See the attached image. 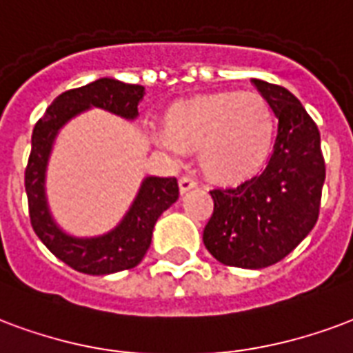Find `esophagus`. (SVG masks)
I'll list each match as a JSON object with an SVG mask.
<instances>
[{
  "label": "esophagus",
  "mask_w": 353,
  "mask_h": 353,
  "mask_svg": "<svg viewBox=\"0 0 353 353\" xmlns=\"http://www.w3.org/2000/svg\"><path fill=\"white\" fill-rule=\"evenodd\" d=\"M194 187H196V181H194V179H190V177L187 176L179 177V192H181V194L189 192V190L194 189Z\"/></svg>",
  "instance_id": "obj_1"
}]
</instances>
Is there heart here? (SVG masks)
Segmentation results:
<instances>
[{
    "label": "heart",
    "mask_w": 353,
    "mask_h": 353,
    "mask_svg": "<svg viewBox=\"0 0 353 353\" xmlns=\"http://www.w3.org/2000/svg\"><path fill=\"white\" fill-rule=\"evenodd\" d=\"M275 134V112L265 97L226 90L170 104L157 142L176 155L198 150L200 170L211 183L239 185L265 168Z\"/></svg>",
    "instance_id": "b5f03b06"
}]
</instances>
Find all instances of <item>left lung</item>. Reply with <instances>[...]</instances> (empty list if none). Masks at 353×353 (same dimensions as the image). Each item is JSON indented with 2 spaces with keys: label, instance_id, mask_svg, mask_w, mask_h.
Instances as JSON below:
<instances>
[{
  "label": "left lung",
  "instance_id": "8db88e82",
  "mask_svg": "<svg viewBox=\"0 0 353 353\" xmlns=\"http://www.w3.org/2000/svg\"><path fill=\"white\" fill-rule=\"evenodd\" d=\"M279 117L273 155L262 174L236 189L211 190L203 245L224 265L262 270L309 236L320 215L325 163L320 130L286 88L252 80Z\"/></svg>",
  "mask_w": 353,
  "mask_h": 353
}]
</instances>
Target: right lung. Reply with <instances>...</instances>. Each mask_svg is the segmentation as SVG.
<instances>
[{
  "instance_id": "obj_1",
  "label": "right lung",
  "mask_w": 353,
  "mask_h": 353,
  "mask_svg": "<svg viewBox=\"0 0 353 353\" xmlns=\"http://www.w3.org/2000/svg\"><path fill=\"white\" fill-rule=\"evenodd\" d=\"M143 93V85L138 83L99 78L56 97L31 134V153L26 166V194L31 226L52 254L80 273L108 275L130 270L142 262L143 254L150 249L157 219L176 202L179 187L176 177H145L130 210L116 228L97 237L69 236L52 219L44 192L52 145L57 130L90 108H103L125 119H134Z\"/></svg>"
}]
</instances>
